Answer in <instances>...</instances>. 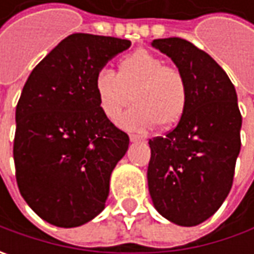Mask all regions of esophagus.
Segmentation results:
<instances>
[{"instance_id": "obj_1", "label": "esophagus", "mask_w": 254, "mask_h": 254, "mask_svg": "<svg viewBox=\"0 0 254 254\" xmlns=\"http://www.w3.org/2000/svg\"><path fill=\"white\" fill-rule=\"evenodd\" d=\"M130 140H131L132 142L145 141V138H144L142 135H140V134H130Z\"/></svg>"}]
</instances>
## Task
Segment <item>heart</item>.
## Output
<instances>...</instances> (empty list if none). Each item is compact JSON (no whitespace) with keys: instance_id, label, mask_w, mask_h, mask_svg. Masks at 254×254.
<instances>
[{"instance_id":"b5f03b06","label":"heart","mask_w":254,"mask_h":254,"mask_svg":"<svg viewBox=\"0 0 254 254\" xmlns=\"http://www.w3.org/2000/svg\"><path fill=\"white\" fill-rule=\"evenodd\" d=\"M93 89L100 110L112 122L120 117L132 96L135 104L119 122L132 131L158 124L172 127L184 117L190 102V86L182 70L164 64L161 58L145 49L122 58L116 73L100 69L94 74Z\"/></svg>"}]
</instances>
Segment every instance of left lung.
<instances>
[{
	"mask_svg": "<svg viewBox=\"0 0 254 254\" xmlns=\"http://www.w3.org/2000/svg\"><path fill=\"white\" fill-rule=\"evenodd\" d=\"M185 74L190 102L178 124L150 140L148 190L155 209L196 226L226 199L240 151L242 114L235 86L209 55L181 38L154 39Z\"/></svg>",
	"mask_w": 254,
	"mask_h": 254,
	"instance_id": "left-lung-1",
	"label": "left lung"
}]
</instances>
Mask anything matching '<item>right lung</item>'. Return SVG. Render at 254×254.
Here are the masks:
<instances>
[{"instance_id": "obj_1", "label": "right lung", "mask_w": 254, "mask_h": 254, "mask_svg": "<svg viewBox=\"0 0 254 254\" xmlns=\"http://www.w3.org/2000/svg\"><path fill=\"white\" fill-rule=\"evenodd\" d=\"M127 39L72 34L31 72L16 104L15 177L35 213L59 228L96 218L130 138L100 110L94 74Z\"/></svg>"}]
</instances>
